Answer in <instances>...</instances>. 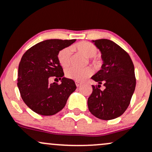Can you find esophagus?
Here are the masks:
<instances>
[{
    "mask_svg": "<svg viewBox=\"0 0 152 152\" xmlns=\"http://www.w3.org/2000/svg\"><path fill=\"white\" fill-rule=\"evenodd\" d=\"M76 86L78 87V86H81V82H79V81H76Z\"/></svg>",
    "mask_w": 152,
    "mask_h": 152,
    "instance_id": "obj_1",
    "label": "esophagus"
}]
</instances>
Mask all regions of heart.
<instances>
[{"label": "heart", "instance_id": "heart-1", "mask_svg": "<svg viewBox=\"0 0 152 152\" xmlns=\"http://www.w3.org/2000/svg\"><path fill=\"white\" fill-rule=\"evenodd\" d=\"M72 49L77 50L82 55L87 58H91V64L96 69H98L102 65V61L98 58H95L96 54L98 52L97 48L91 43L87 41H81L72 46ZM71 50L70 48H65L58 52L57 58L62 67H67L71 63ZM92 71L89 67L83 69H76L74 67H69L65 70V76L66 78L74 80L76 81H82L91 75Z\"/></svg>", "mask_w": 152, "mask_h": 152}]
</instances>
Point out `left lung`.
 I'll return each mask as SVG.
<instances>
[{"instance_id": "left-lung-1", "label": "left lung", "mask_w": 152, "mask_h": 152, "mask_svg": "<svg viewBox=\"0 0 152 152\" xmlns=\"http://www.w3.org/2000/svg\"><path fill=\"white\" fill-rule=\"evenodd\" d=\"M102 53V69L91 78L98 82L92 85L93 91L88 99L90 112L102 120L114 119L124 113L136 86L134 66L126 50L108 39L93 41ZM105 86L102 91L100 84Z\"/></svg>"}]
</instances>
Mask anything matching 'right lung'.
<instances>
[{
	"instance_id": "1",
	"label": "right lung",
	"mask_w": 152,
	"mask_h": 152,
	"mask_svg": "<svg viewBox=\"0 0 152 152\" xmlns=\"http://www.w3.org/2000/svg\"><path fill=\"white\" fill-rule=\"evenodd\" d=\"M76 41L50 39L32 46L23 55L18 66V85L24 103L36 114L51 116L63 109L69 96L76 90L72 79L64 77L58 52ZM62 83L50 84V77Z\"/></svg>"
}]
</instances>
